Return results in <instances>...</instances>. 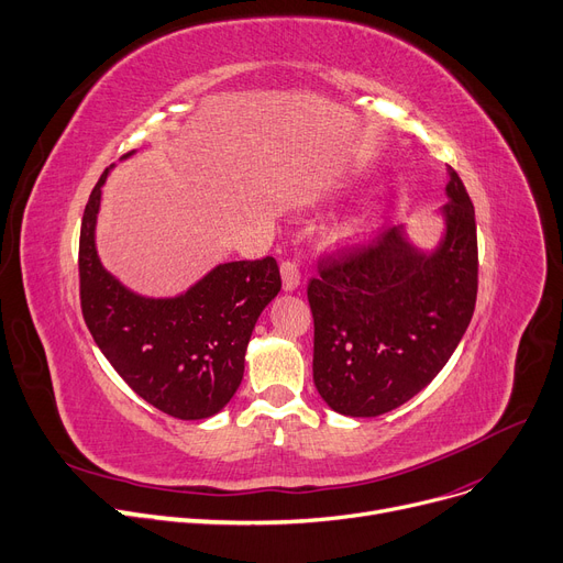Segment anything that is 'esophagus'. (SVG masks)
<instances>
[{"label": "esophagus", "instance_id": "1", "mask_svg": "<svg viewBox=\"0 0 563 563\" xmlns=\"http://www.w3.org/2000/svg\"><path fill=\"white\" fill-rule=\"evenodd\" d=\"M280 276H283V289L294 291L298 285H301V269H298V262L285 260L280 265Z\"/></svg>", "mask_w": 563, "mask_h": 563}]
</instances>
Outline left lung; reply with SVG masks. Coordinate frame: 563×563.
<instances>
[{"label":"left lung","instance_id":"left-lung-1","mask_svg":"<svg viewBox=\"0 0 563 563\" xmlns=\"http://www.w3.org/2000/svg\"><path fill=\"white\" fill-rule=\"evenodd\" d=\"M432 251L394 227L368 246L319 262L308 285L312 376L344 417H380L415 398L455 353L477 296L475 210L451 169Z\"/></svg>","mask_w":563,"mask_h":563}]
</instances>
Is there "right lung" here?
Returning <instances> with one entry per match:
<instances>
[{
	"mask_svg": "<svg viewBox=\"0 0 563 563\" xmlns=\"http://www.w3.org/2000/svg\"><path fill=\"white\" fill-rule=\"evenodd\" d=\"M110 169L95 185L81 221L86 325L140 398L174 419H208L229 405L242 383L255 321L280 291L278 265L274 257L223 262L187 291L167 298L129 289L106 272L95 242Z\"/></svg>",
	"mask_w": 563,
	"mask_h": 563,
	"instance_id": "right-lung-1",
	"label": "right lung"
}]
</instances>
